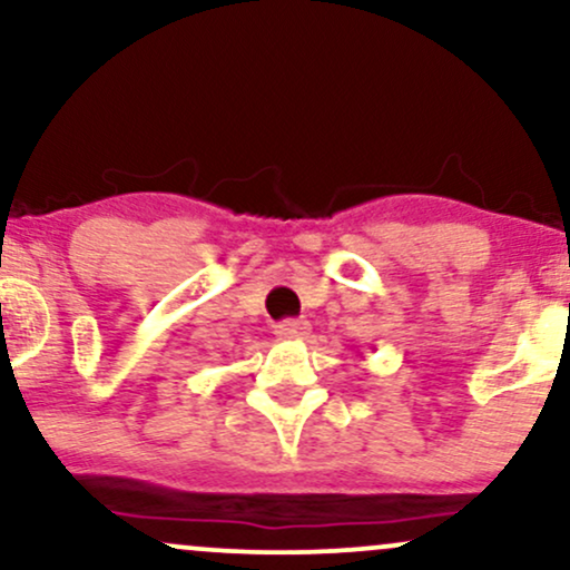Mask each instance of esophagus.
<instances>
[{
  "label": "esophagus",
  "instance_id": "1",
  "mask_svg": "<svg viewBox=\"0 0 570 570\" xmlns=\"http://www.w3.org/2000/svg\"><path fill=\"white\" fill-rule=\"evenodd\" d=\"M278 340H303L311 335V324L303 322V318H292V322H281L276 326Z\"/></svg>",
  "mask_w": 570,
  "mask_h": 570
}]
</instances>
